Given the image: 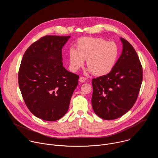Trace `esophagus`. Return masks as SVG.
Returning a JSON list of instances; mask_svg holds the SVG:
<instances>
[{
  "instance_id": "1",
  "label": "esophagus",
  "mask_w": 158,
  "mask_h": 158,
  "mask_svg": "<svg viewBox=\"0 0 158 158\" xmlns=\"http://www.w3.org/2000/svg\"><path fill=\"white\" fill-rule=\"evenodd\" d=\"M86 81V78L85 77H82V76H81L80 77H79V81L81 82H84L85 81Z\"/></svg>"
}]
</instances>
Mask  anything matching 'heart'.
I'll return each instance as SVG.
<instances>
[{
    "label": "heart",
    "instance_id": "heart-1",
    "mask_svg": "<svg viewBox=\"0 0 158 158\" xmlns=\"http://www.w3.org/2000/svg\"><path fill=\"white\" fill-rule=\"evenodd\" d=\"M118 56L119 48L115 42L102 38H82L77 42V49H70L71 69L74 72L78 71L85 60L88 71L96 76L105 75L113 68Z\"/></svg>",
    "mask_w": 158,
    "mask_h": 158
}]
</instances>
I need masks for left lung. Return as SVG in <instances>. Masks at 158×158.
<instances>
[{
    "instance_id": "1",
    "label": "left lung",
    "mask_w": 158,
    "mask_h": 158,
    "mask_svg": "<svg viewBox=\"0 0 158 158\" xmlns=\"http://www.w3.org/2000/svg\"><path fill=\"white\" fill-rule=\"evenodd\" d=\"M123 51L110 72L92 80L93 109L105 120L118 119L127 112L138 98L143 68L132 45L123 38Z\"/></svg>"
}]
</instances>
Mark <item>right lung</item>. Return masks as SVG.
<instances>
[{"mask_svg":"<svg viewBox=\"0 0 158 158\" xmlns=\"http://www.w3.org/2000/svg\"><path fill=\"white\" fill-rule=\"evenodd\" d=\"M71 36L46 35L34 42L22 57L18 74L24 101L32 113L54 121L68 110L79 76L63 66L62 49Z\"/></svg>","mask_w":158,"mask_h":158,"instance_id":"1","label":"right lung"}]
</instances>
